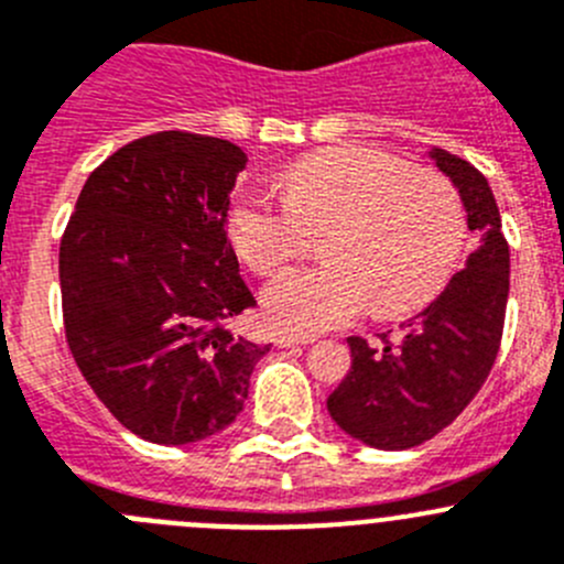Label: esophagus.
I'll return each mask as SVG.
<instances>
[{
    "label": "esophagus",
    "instance_id": "esophagus-1",
    "mask_svg": "<svg viewBox=\"0 0 564 564\" xmlns=\"http://www.w3.org/2000/svg\"><path fill=\"white\" fill-rule=\"evenodd\" d=\"M273 343H276L279 348L307 346V343H313V335H293V332H276V335H273Z\"/></svg>",
    "mask_w": 564,
    "mask_h": 564
}]
</instances>
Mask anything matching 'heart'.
Listing matches in <instances>:
<instances>
[{
	"mask_svg": "<svg viewBox=\"0 0 564 564\" xmlns=\"http://www.w3.org/2000/svg\"><path fill=\"white\" fill-rule=\"evenodd\" d=\"M282 185V198L246 191L229 210V238L257 273L296 260L326 229V260L279 273L262 293L282 329H332L362 307L399 318L426 307L452 279L468 218L446 176L348 143L299 158Z\"/></svg>",
	"mask_w": 564,
	"mask_h": 564,
	"instance_id": "obj_1",
	"label": "heart"
}]
</instances>
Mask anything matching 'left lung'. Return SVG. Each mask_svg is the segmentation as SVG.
Masks as SVG:
<instances>
[{
    "label": "left lung",
    "mask_w": 564,
    "mask_h": 564,
    "mask_svg": "<svg viewBox=\"0 0 564 564\" xmlns=\"http://www.w3.org/2000/svg\"><path fill=\"white\" fill-rule=\"evenodd\" d=\"M429 158L459 191L479 246L401 332L377 343L348 337L351 368L326 410L343 432L382 452L421 446L474 401L496 362L507 313L509 246L485 174L446 149Z\"/></svg>",
    "instance_id": "obj_1"
}]
</instances>
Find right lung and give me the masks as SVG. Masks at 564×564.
I'll return each mask as SVG.
<instances>
[{
  "label": "right lung",
  "instance_id": "obj_1",
  "mask_svg": "<svg viewBox=\"0 0 564 564\" xmlns=\"http://www.w3.org/2000/svg\"><path fill=\"white\" fill-rule=\"evenodd\" d=\"M246 169L224 138L154 132L85 182L61 240L66 340L96 399L160 446L221 432L271 346L235 335L254 307L227 238Z\"/></svg>",
  "mask_w": 564,
  "mask_h": 564
}]
</instances>
